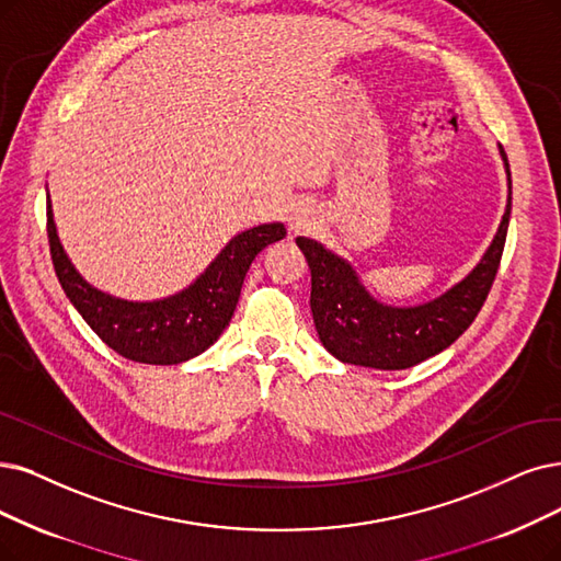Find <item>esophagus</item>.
Returning a JSON list of instances; mask_svg holds the SVG:
<instances>
[{"instance_id":"esophagus-1","label":"esophagus","mask_w":561,"mask_h":561,"mask_svg":"<svg viewBox=\"0 0 561 561\" xmlns=\"http://www.w3.org/2000/svg\"><path fill=\"white\" fill-rule=\"evenodd\" d=\"M312 222H316V214H312V209L304 207V209H299V211L295 214L293 228H295V230H306V228L312 226Z\"/></svg>"}]
</instances>
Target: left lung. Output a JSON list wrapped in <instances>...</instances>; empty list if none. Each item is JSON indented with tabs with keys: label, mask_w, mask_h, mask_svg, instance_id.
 <instances>
[{
	"label": "left lung",
	"mask_w": 561,
	"mask_h": 561,
	"mask_svg": "<svg viewBox=\"0 0 561 561\" xmlns=\"http://www.w3.org/2000/svg\"><path fill=\"white\" fill-rule=\"evenodd\" d=\"M508 179L506 211L495 239L479 264L437 299L419 306H389L364 287L354 266L322 243L297 237L310 268V310L327 352L343 364L377 370H405L456 343L474 322L497 276L511 218V170L500 145Z\"/></svg>",
	"instance_id": "obj_1"
}]
</instances>
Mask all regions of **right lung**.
Wrapping results in <instances>:
<instances>
[{
    "label": "right lung",
    "mask_w": 561,
    "mask_h": 561,
    "mask_svg": "<svg viewBox=\"0 0 561 561\" xmlns=\"http://www.w3.org/2000/svg\"><path fill=\"white\" fill-rule=\"evenodd\" d=\"M285 234L283 222L243 230L182 293L156 301H128L101 293L78 274L59 241L48 195V241L61 289L107 347L138 364H184L211 347L234 316L251 262Z\"/></svg>",
    "instance_id": "obj_1"
}]
</instances>
